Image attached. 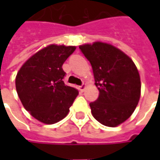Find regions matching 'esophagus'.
<instances>
[{
	"label": "esophagus",
	"instance_id": "obj_1",
	"mask_svg": "<svg viewBox=\"0 0 160 160\" xmlns=\"http://www.w3.org/2000/svg\"><path fill=\"white\" fill-rule=\"evenodd\" d=\"M85 88H86V84H85V83H83L82 85H80V86H79V90H80L81 92H83Z\"/></svg>",
	"mask_w": 160,
	"mask_h": 160
}]
</instances>
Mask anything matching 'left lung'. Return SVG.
<instances>
[{"label": "left lung", "mask_w": 160, "mask_h": 160, "mask_svg": "<svg viewBox=\"0 0 160 160\" xmlns=\"http://www.w3.org/2000/svg\"><path fill=\"white\" fill-rule=\"evenodd\" d=\"M92 68L97 101L90 103L93 118L116 127L133 113L141 97L139 71L128 55L107 42H94L79 46Z\"/></svg>", "instance_id": "obj_1"}]
</instances>
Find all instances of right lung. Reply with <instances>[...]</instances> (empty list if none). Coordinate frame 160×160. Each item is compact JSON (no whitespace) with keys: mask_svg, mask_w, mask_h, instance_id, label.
I'll list each match as a JSON object with an SVG mask.
<instances>
[{"mask_svg":"<svg viewBox=\"0 0 160 160\" xmlns=\"http://www.w3.org/2000/svg\"><path fill=\"white\" fill-rule=\"evenodd\" d=\"M76 46L50 44L22 65L16 76V90L24 108L35 119L55 124L69 112L78 94L77 89L65 85L62 65Z\"/></svg>","mask_w":160,"mask_h":160,"instance_id":"right-lung-1","label":"right lung"}]
</instances>
